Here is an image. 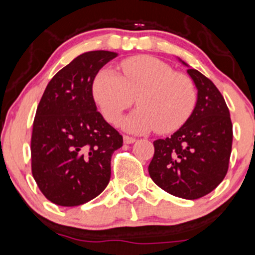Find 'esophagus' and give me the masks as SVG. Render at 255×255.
<instances>
[{
  "mask_svg": "<svg viewBox=\"0 0 255 255\" xmlns=\"http://www.w3.org/2000/svg\"><path fill=\"white\" fill-rule=\"evenodd\" d=\"M123 141H125V144H133L135 141V138L129 135H123Z\"/></svg>",
  "mask_w": 255,
  "mask_h": 255,
  "instance_id": "esophagus-1",
  "label": "esophagus"
}]
</instances>
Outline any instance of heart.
Listing matches in <instances>:
<instances>
[{"instance_id":"obj_1","label":"heart","mask_w":255,"mask_h":255,"mask_svg":"<svg viewBox=\"0 0 255 255\" xmlns=\"http://www.w3.org/2000/svg\"><path fill=\"white\" fill-rule=\"evenodd\" d=\"M122 76L110 68L95 74L92 94L109 123L120 122L123 111L138 109L122 122L125 129L144 133L156 129L167 134L181 128L197 104V89L191 77L151 56H134L120 63Z\"/></svg>"}]
</instances>
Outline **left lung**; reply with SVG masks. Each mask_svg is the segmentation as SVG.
Masks as SVG:
<instances>
[{
  "label": "left lung",
  "mask_w": 255,
  "mask_h": 255,
  "mask_svg": "<svg viewBox=\"0 0 255 255\" xmlns=\"http://www.w3.org/2000/svg\"><path fill=\"white\" fill-rule=\"evenodd\" d=\"M187 72L197 87V104L177 132L154 141L149 175L163 191L193 200L213 192L225 178L234 133L229 107L215 84L197 69Z\"/></svg>",
  "instance_id": "1"
}]
</instances>
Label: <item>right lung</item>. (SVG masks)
Returning <instances> with one entry per match:
<instances>
[{
    "label": "right lung",
    "mask_w": 255,
    "mask_h": 255,
    "mask_svg": "<svg viewBox=\"0 0 255 255\" xmlns=\"http://www.w3.org/2000/svg\"><path fill=\"white\" fill-rule=\"evenodd\" d=\"M116 56L103 50L79 55L50 80L37 105L31 172L53 204L82 205L109 184L111 156L123 138L96 111L92 83Z\"/></svg>",
    "instance_id": "obj_1"
}]
</instances>
